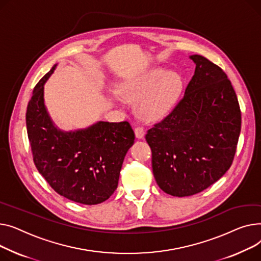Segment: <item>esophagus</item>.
Here are the masks:
<instances>
[{
  "instance_id": "obj_1",
  "label": "esophagus",
  "mask_w": 261,
  "mask_h": 261,
  "mask_svg": "<svg viewBox=\"0 0 261 261\" xmlns=\"http://www.w3.org/2000/svg\"><path fill=\"white\" fill-rule=\"evenodd\" d=\"M135 134H136V137L138 138V139H142V138L144 137L145 135V130H144V127L143 126H136L135 127Z\"/></svg>"
}]
</instances>
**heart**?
Here are the masks:
<instances>
[{"instance_id":"b5f03b06","label":"heart","mask_w":261,"mask_h":261,"mask_svg":"<svg viewBox=\"0 0 261 261\" xmlns=\"http://www.w3.org/2000/svg\"><path fill=\"white\" fill-rule=\"evenodd\" d=\"M181 89L179 75L154 68L137 74L120 86L119 93L127 101H137L138 114L145 120H158L175 105Z\"/></svg>"}]
</instances>
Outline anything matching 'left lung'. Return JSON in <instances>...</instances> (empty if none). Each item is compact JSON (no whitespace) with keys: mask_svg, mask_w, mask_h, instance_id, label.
<instances>
[{"mask_svg":"<svg viewBox=\"0 0 261 261\" xmlns=\"http://www.w3.org/2000/svg\"><path fill=\"white\" fill-rule=\"evenodd\" d=\"M195 73L173 111L147 130L152 173L176 197L200 193L231 167L241 112L226 73L200 55L190 57Z\"/></svg>","mask_w":261,"mask_h":261,"instance_id":"1","label":"left lung"}]
</instances>
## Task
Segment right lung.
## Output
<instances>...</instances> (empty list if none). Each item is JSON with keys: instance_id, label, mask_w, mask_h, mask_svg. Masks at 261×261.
<instances>
[{"instance_id": "add662e5", "label": "right lung", "mask_w": 261, "mask_h": 261, "mask_svg": "<svg viewBox=\"0 0 261 261\" xmlns=\"http://www.w3.org/2000/svg\"><path fill=\"white\" fill-rule=\"evenodd\" d=\"M55 67L35 86L27 105L26 126L34 162L59 195L82 204H98L116 191L135 133L127 121H100L69 133L57 129L43 99L44 83Z\"/></svg>"}]
</instances>
